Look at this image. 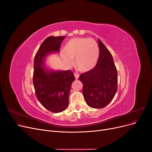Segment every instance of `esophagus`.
<instances>
[{
  "instance_id": "esophagus-1",
  "label": "esophagus",
  "mask_w": 152,
  "mask_h": 152,
  "mask_svg": "<svg viewBox=\"0 0 152 152\" xmlns=\"http://www.w3.org/2000/svg\"><path fill=\"white\" fill-rule=\"evenodd\" d=\"M74 76H75V79H79V74H77V73H74Z\"/></svg>"
}]
</instances>
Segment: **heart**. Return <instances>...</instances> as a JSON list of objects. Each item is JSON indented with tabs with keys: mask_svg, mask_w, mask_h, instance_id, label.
Wrapping results in <instances>:
<instances>
[{
	"mask_svg": "<svg viewBox=\"0 0 152 152\" xmlns=\"http://www.w3.org/2000/svg\"><path fill=\"white\" fill-rule=\"evenodd\" d=\"M62 58L66 65H73V58L78 70L88 72L97 64L99 49L98 43L93 39L75 37L69 40L64 45Z\"/></svg>",
	"mask_w": 152,
	"mask_h": 152,
	"instance_id": "b5f03b06",
	"label": "heart"
}]
</instances>
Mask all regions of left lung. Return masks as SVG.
Listing matches in <instances>:
<instances>
[{
    "mask_svg": "<svg viewBox=\"0 0 152 152\" xmlns=\"http://www.w3.org/2000/svg\"><path fill=\"white\" fill-rule=\"evenodd\" d=\"M99 56L92 70L82 73L83 94L87 105L102 108L112 102L117 91V71L111 53L98 39Z\"/></svg>",
    "mask_w": 152,
    "mask_h": 152,
    "instance_id": "1",
    "label": "left lung"
}]
</instances>
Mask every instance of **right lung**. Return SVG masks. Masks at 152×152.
Listing matches in <instances>:
<instances>
[{"instance_id": "1", "label": "right lung", "mask_w": 152, "mask_h": 152, "mask_svg": "<svg viewBox=\"0 0 152 152\" xmlns=\"http://www.w3.org/2000/svg\"><path fill=\"white\" fill-rule=\"evenodd\" d=\"M65 36L49 37L40 45L34 58L33 83L39 102L54 113L64 111L69 104V94L75 77L71 70H55L45 65L47 57L59 53Z\"/></svg>"}]
</instances>
